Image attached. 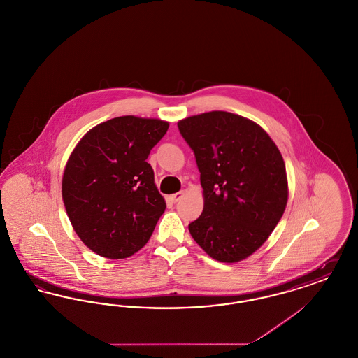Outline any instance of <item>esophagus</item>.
I'll return each mask as SVG.
<instances>
[{
	"label": "esophagus",
	"mask_w": 358,
	"mask_h": 358,
	"mask_svg": "<svg viewBox=\"0 0 358 358\" xmlns=\"http://www.w3.org/2000/svg\"><path fill=\"white\" fill-rule=\"evenodd\" d=\"M184 196V193L182 192H178V193H174V194H171V203H177V201H180L181 200V197Z\"/></svg>",
	"instance_id": "1"
}]
</instances>
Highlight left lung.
<instances>
[{"instance_id":"8db88e82","label":"left lung","mask_w":358,"mask_h":358,"mask_svg":"<svg viewBox=\"0 0 358 358\" xmlns=\"http://www.w3.org/2000/svg\"><path fill=\"white\" fill-rule=\"evenodd\" d=\"M204 189L201 216L189 232L210 257L236 263L268 238L287 204L283 157L255 122L210 111L178 122Z\"/></svg>"}]
</instances>
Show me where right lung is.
Listing matches in <instances>:
<instances>
[{"label":"right lung","mask_w":358,"mask_h":358,"mask_svg":"<svg viewBox=\"0 0 358 358\" xmlns=\"http://www.w3.org/2000/svg\"><path fill=\"white\" fill-rule=\"evenodd\" d=\"M169 123L118 117L76 145L63 176V201L78 236L95 254L124 259L139 251L165 212L148 157Z\"/></svg>","instance_id":"add662e5"}]
</instances>
